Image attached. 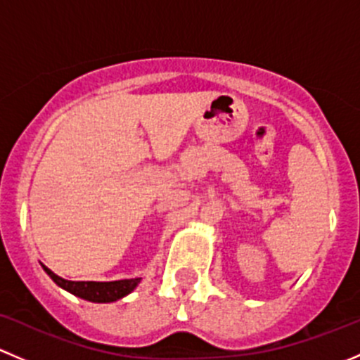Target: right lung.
I'll list each match as a JSON object with an SVG mask.
<instances>
[{"mask_svg": "<svg viewBox=\"0 0 360 360\" xmlns=\"http://www.w3.org/2000/svg\"><path fill=\"white\" fill-rule=\"evenodd\" d=\"M43 270L51 277L57 286L62 290L69 291L70 295L83 298L86 302L94 303H112L117 300L124 298L129 295L136 286L140 284L142 277H135V279H121V281H110V283H97V281H68L58 277L57 274L51 272L46 265H43Z\"/></svg>", "mask_w": 360, "mask_h": 360, "instance_id": "add662e5", "label": "right lung"}]
</instances>
